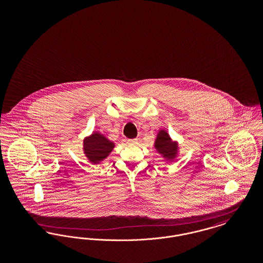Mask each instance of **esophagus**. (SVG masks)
Here are the masks:
<instances>
[{
  "label": "esophagus",
  "instance_id": "esophagus-1",
  "mask_svg": "<svg viewBox=\"0 0 263 263\" xmlns=\"http://www.w3.org/2000/svg\"><path fill=\"white\" fill-rule=\"evenodd\" d=\"M127 144L128 145H130V146H135V145H137L138 141L136 139H133V140H128L127 141Z\"/></svg>",
  "mask_w": 263,
  "mask_h": 263
}]
</instances>
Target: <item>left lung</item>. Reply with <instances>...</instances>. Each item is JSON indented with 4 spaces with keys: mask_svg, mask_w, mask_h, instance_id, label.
<instances>
[{
    "mask_svg": "<svg viewBox=\"0 0 263 263\" xmlns=\"http://www.w3.org/2000/svg\"><path fill=\"white\" fill-rule=\"evenodd\" d=\"M154 148L167 163L175 162L179 152L178 142L171 137L167 131L163 129L158 131L157 137L154 142Z\"/></svg>",
    "mask_w": 263,
    "mask_h": 263,
    "instance_id": "8db88e82",
    "label": "left lung"
}]
</instances>
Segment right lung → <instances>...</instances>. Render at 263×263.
Masks as SVG:
<instances>
[{"label": "right lung", "instance_id": "add662e5", "mask_svg": "<svg viewBox=\"0 0 263 263\" xmlns=\"http://www.w3.org/2000/svg\"><path fill=\"white\" fill-rule=\"evenodd\" d=\"M115 143L100 132L93 131L83 141V152L88 162L99 164L112 152Z\"/></svg>", "mask_w": 263, "mask_h": 263}]
</instances>
